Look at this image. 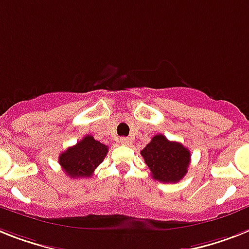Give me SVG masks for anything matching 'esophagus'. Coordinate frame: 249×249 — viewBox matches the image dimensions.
<instances>
[{
    "instance_id": "obj_1",
    "label": "esophagus",
    "mask_w": 249,
    "mask_h": 249,
    "mask_svg": "<svg viewBox=\"0 0 249 249\" xmlns=\"http://www.w3.org/2000/svg\"><path fill=\"white\" fill-rule=\"evenodd\" d=\"M120 143L123 145H129L130 144V138H128V137H121L120 138Z\"/></svg>"
}]
</instances>
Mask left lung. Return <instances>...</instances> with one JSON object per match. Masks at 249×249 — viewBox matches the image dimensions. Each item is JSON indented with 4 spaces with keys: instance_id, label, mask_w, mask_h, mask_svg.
<instances>
[{
    "instance_id": "1",
    "label": "left lung",
    "mask_w": 249,
    "mask_h": 249,
    "mask_svg": "<svg viewBox=\"0 0 249 249\" xmlns=\"http://www.w3.org/2000/svg\"><path fill=\"white\" fill-rule=\"evenodd\" d=\"M144 162L155 180L177 183L187 174L191 152L181 143L171 142L162 134H157L141 151Z\"/></svg>"
}]
</instances>
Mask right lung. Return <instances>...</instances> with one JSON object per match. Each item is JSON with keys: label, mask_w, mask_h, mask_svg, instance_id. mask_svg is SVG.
Masks as SVG:
<instances>
[{"label": "right lung", "mask_w": 249, "mask_h": 249, "mask_svg": "<svg viewBox=\"0 0 249 249\" xmlns=\"http://www.w3.org/2000/svg\"><path fill=\"white\" fill-rule=\"evenodd\" d=\"M108 152V147L92 135H86L75 145L69 147L58 157V162L68 177L72 179L89 178Z\"/></svg>", "instance_id": "right-lung-1"}]
</instances>
